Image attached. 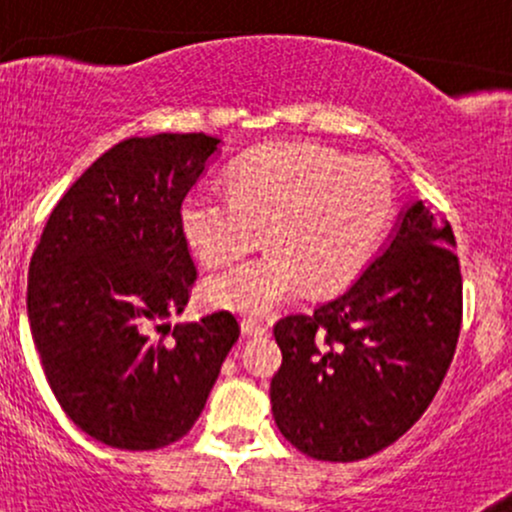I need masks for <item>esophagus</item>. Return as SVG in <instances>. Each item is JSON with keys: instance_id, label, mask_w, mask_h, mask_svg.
Masks as SVG:
<instances>
[{"instance_id": "esophagus-1", "label": "esophagus", "mask_w": 512, "mask_h": 512, "mask_svg": "<svg viewBox=\"0 0 512 512\" xmlns=\"http://www.w3.org/2000/svg\"><path fill=\"white\" fill-rule=\"evenodd\" d=\"M240 330H243V334H250V337H260V334H267V327H264L262 322L252 320V317H245V320L240 322Z\"/></svg>"}]
</instances>
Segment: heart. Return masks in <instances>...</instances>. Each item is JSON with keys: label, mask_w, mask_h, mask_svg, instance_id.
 <instances>
[{"label": "heart", "mask_w": 512, "mask_h": 512, "mask_svg": "<svg viewBox=\"0 0 512 512\" xmlns=\"http://www.w3.org/2000/svg\"><path fill=\"white\" fill-rule=\"evenodd\" d=\"M395 214L383 161L330 146L272 144L231 163L226 192L197 187L180 204V228L202 260L245 250L264 226L267 252L226 264L204 298L240 315H267L303 289H334L354 276Z\"/></svg>", "instance_id": "b5f03b06"}]
</instances>
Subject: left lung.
<instances>
[{"label": "left lung", "mask_w": 512, "mask_h": 512, "mask_svg": "<svg viewBox=\"0 0 512 512\" xmlns=\"http://www.w3.org/2000/svg\"><path fill=\"white\" fill-rule=\"evenodd\" d=\"M448 221L421 199L349 289L276 322L281 368L269 387L281 436L305 455L354 462L409 431L436 397L462 322Z\"/></svg>", "instance_id": "obj_1"}]
</instances>
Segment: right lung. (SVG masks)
I'll return each instance as SVG.
<instances>
[{"label": "right lung", "mask_w": 512, "mask_h": 512, "mask_svg": "<svg viewBox=\"0 0 512 512\" xmlns=\"http://www.w3.org/2000/svg\"><path fill=\"white\" fill-rule=\"evenodd\" d=\"M221 139L115 144L52 209L28 267V322L57 402L120 450L166 448L202 414L240 327L228 310L170 330L197 269L180 204Z\"/></svg>", "instance_id": "obj_1"}]
</instances>
